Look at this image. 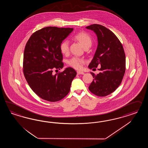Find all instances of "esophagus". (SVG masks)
<instances>
[{"label": "esophagus", "instance_id": "1", "mask_svg": "<svg viewBox=\"0 0 148 148\" xmlns=\"http://www.w3.org/2000/svg\"><path fill=\"white\" fill-rule=\"evenodd\" d=\"M77 74L78 75H80V74H82V75H83V74H84L85 73H84L83 72H81V71H77Z\"/></svg>", "mask_w": 148, "mask_h": 148}]
</instances>
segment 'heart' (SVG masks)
<instances>
[{"label":"heart","instance_id":"1","mask_svg":"<svg viewBox=\"0 0 148 148\" xmlns=\"http://www.w3.org/2000/svg\"><path fill=\"white\" fill-rule=\"evenodd\" d=\"M73 38L74 40L79 42L85 48H89L92 44V40L91 37L86 32H82L79 34H77L74 36ZM60 49L62 54H68L69 50L68 41L67 40L63 41L60 45ZM67 63L68 64L72 67L76 69H80L82 67V66L85 63V61L82 58L74 56L69 59Z\"/></svg>","mask_w":148,"mask_h":148}]
</instances>
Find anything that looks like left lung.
<instances>
[{"mask_svg":"<svg viewBox=\"0 0 148 148\" xmlns=\"http://www.w3.org/2000/svg\"><path fill=\"white\" fill-rule=\"evenodd\" d=\"M86 28L96 34L98 42L88 67L93 69L101 65L99 74L90 73L94 79L88 89L97 96L105 97L113 92L121 84L125 72V52L118 37L106 27L92 24Z\"/></svg>","mask_w":148,"mask_h":148,"instance_id":"1","label":"left lung"}]
</instances>
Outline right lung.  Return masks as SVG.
<instances>
[{
	"mask_svg": "<svg viewBox=\"0 0 148 148\" xmlns=\"http://www.w3.org/2000/svg\"><path fill=\"white\" fill-rule=\"evenodd\" d=\"M73 28L49 27L32 34L27 40L23 56V73L27 84L39 97L55 102L69 92L76 75L73 68L54 74L63 67L60 45Z\"/></svg>",
	"mask_w": 148,
	"mask_h": 148,
	"instance_id": "right-lung-1",
	"label": "right lung"
}]
</instances>
